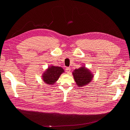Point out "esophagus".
<instances>
[{"label": "esophagus", "mask_w": 130, "mask_h": 130, "mask_svg": "<svg viewBox=\"0 0 130 130\" xmlns=\"http://www.w3.org/2000/svg\"><path fill=\"white\" fill-rule=\"evenodd\" d=\"M66 71L67 73L69 74V73H70V68H69V67L66 68Z\"/></svg>", "instance_id": "34e87169"}]
</instances>
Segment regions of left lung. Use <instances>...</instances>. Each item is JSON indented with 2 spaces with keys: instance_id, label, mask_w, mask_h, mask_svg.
I'll use <instances>...</instances> for the list:
<instances>
[{
  "instance_id": "8db88e82",
  "label": "left lung",
  "mask_w": 130,
  "mask_h": 130,
  "mask_svg": "<svg viewBox=\"0 0 130 130\" xmlns=\"http://www.w3.org/2000/svg\"><path fill=\"white\" fill-rule=\"evenodd\" d=\"M72 74L74 79L78 87H83L89 84L94 77L93 73L85 66H82L79 68L75 69Z\"/></svg>"
}]
</instances>
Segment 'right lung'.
Masks as SVG:
<instances>
[{"mask_svg":"<svg viewBox=\"0 0 130 130\" xmlns=\"http://www.w3.org/2000/svg\"><path fill=\"white\" fill-rule=\"evenodd\" d=\"M64 72V69L61 67L50 66L43 73L42 80L47 85H53Z\"/></svg>","mask_w":130,"mask_h":130,"instance_id":"obj_1","label":"right lung"}]
</instances>
